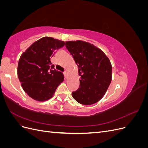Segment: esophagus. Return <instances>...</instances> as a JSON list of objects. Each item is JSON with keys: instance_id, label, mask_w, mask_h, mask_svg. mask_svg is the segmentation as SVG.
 <instances>
[{"instance_id": "1", "label": "esophagus", "mask_w": 148, "mask_h": 148, "mask_svg": "<svg viewBox=\"0 0 148 148\" xmlns=\"http://www.w3.org/2000/svg\"><path fill=\"white\" fill-rule=\"evenodd\" d=\"M64 76H65V78H66V77H67V71H64Z\"/></svg>"}]
</instances>
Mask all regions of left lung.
<instances>
[{"label":"left lung","mask_w":148,"mask_h":148,"mask_svg":"<svg viewBox=\"0 0 148 148\" xmlns=\"http://www.w3.org/2000/svg\"><path fill=\"white\" fill-rule=\"evenodd\" d=\"M65 46L78 66L79 87L72 92L78 102L95 104L105 95L112 80V65L104 52L83 41H67Z\"/></svg>","instance_id":"1"}]
</instances>
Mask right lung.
<instances>
[{
  "label": "right lung",
  "mask_w": 148,
  "mask_h": 148,
  "mask_svg": "<svg viewBox=\"0 0 148 148\" xmlns=\"http://www.w3.org/2000/svg\"><path fill=\"white\" fill-rule=\"evenodd\" d=\"M65 42L51 37H44L34 42L20 58L18 77L27 95L38 101L51 98L64 76L54 69L51 58Z\"/></svg>",
  "instance_id": "1"
}]
</instances>
